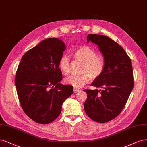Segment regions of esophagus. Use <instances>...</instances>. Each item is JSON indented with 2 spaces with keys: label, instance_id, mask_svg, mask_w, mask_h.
Returning a JSON list of instances; mask_svg holds the SVG:
<instances>
[{
  "label": "esophagus",
  "instance_id": "34e87169",
  "mask_svg": "<svg viewBox=\"0 0 147 147\" xmlns=\"http://www.w3.org/2000/svg\"><path fill=\"white\" fill-rule=\"evenodd\" d=\"M79 91H80V90L78 89H77V88H74V93H77V92H79Z\"/></svg>",
  "mask_w": 147,
  "mask_h": 147
}]
</instances>
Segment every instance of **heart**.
I'll list each match as a JSON object with an SVG mask.
<instances>
[{
  "label": "heart",
  "instance_id": "heart-1",
  "mask_svg": "<svg viewBox=\"0 0 147 147\" xmlns=\"http://www.w3.org/2000/svg\"><path fill=\"white\" fill-rule=\"evenodd\" d=\"M97 53L88 46H83L75 52L74 56L76 59L83 63L82 69L83 74L80 75H71L65 79L66 84L72 86L75 88H82L90 80L100 77L105 70V62L103 59L97 57ZM59 68L61 72L69 75L70 72V59L66 55L60 58Z\"/></svg>",
  "mask_w": 147,
  "mask_h": 147
}]
</instances>
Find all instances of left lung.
Segmentation results:
<instances>
[{
  "label": "left lung",
  "instance_id": "left-lung-1",
  "mask_svg": "<svg viewBox=\"0 0 147 147\" xmlns=\"http://www.w3.org/2000/svg\"><path fill=\"white\" fill-rule=\"evenodd\" d=\"M87 41L98 45L105 66L102 75L91 84L102 90H84L88 94L84 108L92 120L107 122L121 113L133 89L132 64L125 50L111 38L89 34Z\"/></svg>",
  "mask_w": 147,
  "mask_h": 147
}]
</instances>
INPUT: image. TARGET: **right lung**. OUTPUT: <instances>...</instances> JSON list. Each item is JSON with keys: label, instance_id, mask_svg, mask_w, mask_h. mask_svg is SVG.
Masks as SVG:
<instances>
[{"label": "right lung", "instance_id": "obj_1", "mask_svg": "<svg viewBox=\"0 0 147 147\" xmlns=\"http://www.w3.org/2000/svg\"><path fill=\"white\" fill-rule=\"evenodd\" d=\"M65 49L61 40L48 38L21 58L15 85L24 113L35 122H52L61 112L64 101L73 94L72 86L60 83L63 75L58 64Z\"/></svg>", "mask_w": 147, "mask_h": 147}]
</instances>
